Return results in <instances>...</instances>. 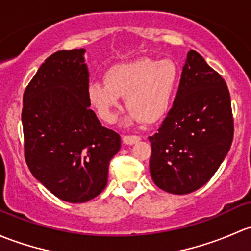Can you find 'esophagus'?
Returning a JSON list of instances; mask_svg holds the SVG:
<instances>
[{
  "label": "esophagus",
  "mask_w": 251,
  "mask_h": 251,
  "mask_svg": "<svg viewBox=\"0 0 251 251\" xmlns=\"http://www.w3.org/2000/svg\"><path fill=\"white\" fill-rule=\"evenodd\" d=\"M140 141V136L136 135H126L123 136V143L126 145H133Z\"/></svg>",
  "instance_id": "obj_1"
}]
</instances>
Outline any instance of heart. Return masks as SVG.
Returning a JSON list of instances; mask_svg holds the SVG:
<instances>
[{"instance_id":"1","label":"heart","mask_w":251,"mask_h":251,"mask_svg":"<svg viewBox=\"0 0 251 251\" xmlns=\"http://www.w3.org/2000/svg\"><path fill=\"white\" fill-rule=\"evenodd\" d=\"M177 69L168 59H138L111 66L104 82H90L88 99L98 116L106 123H115L122 108V99L129 107L126 125L140 121L154 122L169 110L177 84Z\"/></svg>"}]
</instances>
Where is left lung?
I'll use <instances>...</instances> for the list:
<instances>
[{
  "label": "left lung",
  "instance_id": "1",
  "mask_svg": "<svg viewBox=\"0 0 251 251\" xmlns=\"http://www.w3.org/2000/svg\"><path fill=\"white\" fill-rule=\"evenodd\" d=\"M149 139L152 180L173 195L205 185L228 153L233 140L228 88L196 50L187 53L172 110Z\"/></svg>",
  "mask_w": 251,
  "mask_h": 251
}]
</instances>
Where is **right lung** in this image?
<instances>
[{
	"label": "right lung",
	"instance_id": "1",
	"mask_svg": "<svg viewBox=\"0 0 251 251\" xmlns=\"http://www.w3.org/2000/svg\"><path fill=\"white\" fill-rule=\"evenodd\" d=\"M86 49L59 50L45 60L23 97L25 159L49 192L69 203L101 193L121 136L90 110Z\"/></svg>",
	"mask_w": 251,
	"mask_h": 251
}]
</instances>
